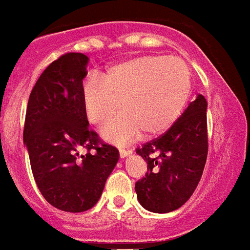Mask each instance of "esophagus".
<instances>
[{
	"label": "esophagus",
	"mask_w": 250,
	"mask_h": 250,
	"mask_svg": "<svg viewBox=\"0 0 250 250\" xmlns=\"http://www.w3.org/2000/svg\"><path fill=\"white\" fill-rule=\"evenodd\" d=\"M131 154H133V150L120 148V157L121 158H126V157H129V156H131Z\"/></svg>",
	"instance_id": "esophagus-1"
}]
</instances>
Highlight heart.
<instances>
[{
    "label": "heart",
    "mask_w": 250,
    "mask_h": 250,
    "mask_svg": "<svg viewBox=\"0 0 250 250\" xmlns=\"http://www.w3.org/2000/svg\"><path fill=\"white\" fill-rule=\"evenodd\" d=\"M190 93V71L180 59L140 56L111 66L102 76L92 74L82 89L86 117L96 125L123 112L101 130L107 142L124 144L144 130L156 135L180 116Z\"/></svg>",
    "instance_id": "1"
}]
</instances>
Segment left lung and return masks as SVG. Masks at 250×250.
I'll return each mask as SVG.
<instances>
[{
	"mask_svg": "<svg viewBox=\"0 0 250 250\" xmlns=\"http://www.w3.org/2000/svg\"><path fill=\"white\" fill-rule=\"evenodd\" d=\"M206 112L207 101L198 94L166 133L137 149L148 172L135 183V191L147 211L172 212L194 193L207 160Z\"/></svg>",
	"mask_w": 250,
	"mask_h": 250,
	"instance_id": "8db88e82",
	"label": "left lung"
}]
</instances>
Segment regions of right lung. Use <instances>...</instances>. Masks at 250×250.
<instances>
[{
  "label": "right lung",
  "instance_id": "1",
  "mask_svg": "<svg viewBox=\"0 0 250 250\" xmlns=\"http://www.w3.org/2000/svg\"><path fill=\"white\" fill-rule=\"evenodd\" d=\"M89 59L66 53L53 61L29 96L24 144L39 191L51 206L84 212L100 201L107 177L120 158L102 143L83 107L82 89ZM85 147L87 153L79 149Z\"/></svg>",
  "mask_w": 250,
  "mask_h": 250
}]
</instances>
